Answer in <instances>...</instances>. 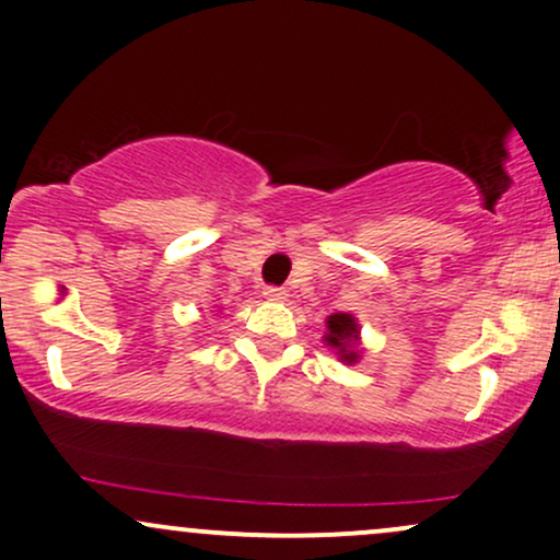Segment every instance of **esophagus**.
Returning <instances> with one entry per match:
<instances>
[{"instance_id":"1","label":"esophagus","mask_w":560,"mask_h":560,"mask_svg":"<svg viewBox=\"0 0 560 560\" xmlns=\"http://www.w3.org/2000/svg\"><path fill=\"white\" fill-rule=\"evenodd\" d=\"M262 298L279 302V300L287 298V292H284V289H281V287H266V289H262Z\"/></svg>"}]
</instances>
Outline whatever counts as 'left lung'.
Masks as SVG:
<instances>
[{"label": "left lung", "mask_w": 560, "mask_h": 560, "mask_svg": "<svg viewBox=\"0 0 560 560\" xmlns=\"http://www.w3.org/2000/svg\"><path fill=\"white\" fill-rule=\"evenodd\" d=\"M326 326H329V334H326V342L331 347H339V355L345 358V361H355L358 352L352 350V342H355L358 337V324L355 318L347 316V313H334L326 320Z\"/></svg>", "instance_id": "left-lung-1"}]
</instances>
